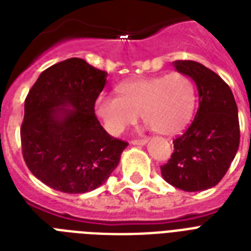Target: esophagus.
I'll return each mask as SVG.
<instances>
[{"mask_svg":"<svg viewBox=\"0 0 251 251\" xmlns=\"http://www.w3.org/2000/svg\"><path fill=\"white\" fill-rule=\"evenodd\" d=\"M146 143H147L146 139H133V141H131V145L134 146H145Z\"/></svg>","mask_w":251,"mask_h":251,"instance_id":"1","label":"esophagus"}]
</instances>
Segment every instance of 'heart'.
<instances>
[{
    "mask_svg": "<svg viewBox=\"0 0 251 251\" xmlns=\"http://www.w3.org/2000/svg\"><path fill=\"white\" fill-rule=\"evenodd\" d=\"M116 90L118 96L100 95L95 100V114L112 135L135 124L139 113L156 133L173 135L185 129L194 113V83L182 73L127 80Z\"/></svg>",
    "mask_w": 251,
    "mask_h": 251,
    "instance_id": "b5f03b06",
    "label": "heart"
}]
</instances>
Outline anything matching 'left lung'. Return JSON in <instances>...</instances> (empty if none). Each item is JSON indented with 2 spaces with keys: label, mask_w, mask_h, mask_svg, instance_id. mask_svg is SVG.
<instances>
[{
  "label": "left lung",
  "mask_w": 251,
  "mask_h": 251,
  "mask_svg": "<svg viewBox=\"0 0 251 251\" xmlns=\"http://www.w3.org/2000/svg\"><path fill=\"white\" fill-rule=\"evenodd\" d=\"M176 70L198 88L199 108L183 134L173 141V153L161 165L163 178L183 191H202L220 182L240 145L237 104L229 86L195 61H175Z\"/></svg>",
  "instance_id": "1"
}]
</instances>
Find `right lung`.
<instances>
[{
	"mask_svg": "<svg viewBox=\"0 0 251 251\" xmlns=\"http://www.w3.org/2000/svg\"><path fill=\"white\" fill-rule=\"evenodd\" d=\"M108 73L69 58L41 73L25 101L22 152L36 178L82 194L105 182L129 143L110 137L95 116Z\"/></svg>",
	"mask_w": 251,
	"mask_h": 251,
	"instance_id": "add662e5",
	"label": "right lung"
}]
</instances>
